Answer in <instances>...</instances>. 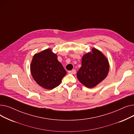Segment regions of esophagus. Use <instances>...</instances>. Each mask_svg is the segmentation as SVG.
Wrapping results in <instances>:
<instances>
[{
    "label": "esophagus",
    "mask_w": 134,
    "mask_h": 134,
    "mask_svg": "<svg viewBox=\"0 0 134 134\" xmlns=\"http://www.w3.org/2000/svg\"><path fill=\"white\" fill-rule=\"evenodd\" d=\"M68 73L72 74H75L76 73V70L75 69H72V71H68Z\"/></svg>",
    "instance_id": "34e87169"
}]
</instances>
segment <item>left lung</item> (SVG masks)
Masks as SVG:
<instances>
[{
	"mask_svg": "<svg viewBox=\"0 0 134 134\" xmlns=\"http://www.w3.org/2000/svg\"><path fill=\"white\" fill-rule=\"evenodd\" d=\"M109 65L102 52L93 48L92 53L84 55L81 67L77 72L79 81L88 88H92L102 81L108 75Z\"/></svg>",
	"mask_w": 134,
	"mask_h": 134,
	"instance_id": "1",
	"label": "left lung"
}]
</instances>
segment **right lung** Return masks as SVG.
I'll use <instances>...</instances> for the list:
<instances>
[{
  "label": "right lung",
  "mask_w": 134,
  "mask_h": 134,
  "mask_svg": "<svg viewBox=\"0 0 134 134\" xmlns=\"http://www.w3.org/2000/svg\"><path fill=\"white\" fill-rule=\"evenodd\" d=\"M30 71L35 81L40 86L48 90L58 86L67 73L58 60L57 55L50 49L34 56Z\"/></svg>",
  "instance_id": "right-lung-1"
}]
</instances>
